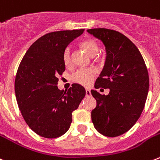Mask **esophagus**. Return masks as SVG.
<instances>
[{
  "instance_id": "1",
  "label": "esophagus",
  "mask_w": 160,
  "mask_h": 160,
  "mask_svg": "<svg viewBox=\"0 0 160 160\" xmlns=\"http://www.w3.org/2000/svg\"><path fill=\"white\" fill-rule=\"evenodd\" d=\"M85 95H86V96H91V91L89 89H85Z\"/></svg>"
}]
</instances>
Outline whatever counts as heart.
<instances>
[{"label":"heart","mask_w":160,"mask_h":160,"mask_svg":"<svg viewBox=\"0 0 160 160\" xmlns=\"http://www.w3.org/2000/svg\"><path fill=\"white\" fill-rule=\"evenodd\" d=\"M80 47L88 53L91 57H94L98 53L99 47L94 40L92 39H85L80 42ZM63 62L66 67L71 66L72 61L71 56H70V49L69 48H66L63 52ZM96 69L93 68H80L76 69L71 75H70V80L73 82L77 83L80 85H85L87 86L92 82L95 75H96Z\"/></svg>","instance_id":"heart-1"}]
</instances>
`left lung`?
<instances>
[{
    "mask_svg": "<svg viewBox=\"0 0 160 160\" xmlns=\"http://www.w3.org/2000/svg\"><path fill=\"white\" fill-rule=\"evenodd\" d=\"M87 32L102 40L107 51L95 88L110 89L107 96L91 91L96 100L91 120L100 133L118 137L128 131L142 114L149 88L148 69L138 48L122 33L107 28Z\"/></svg>",
    "mask_w": 160,
    "mask_h": 160,
    "instance_id": "8db88e82",
    "label": "left lung"
}]
</instances>
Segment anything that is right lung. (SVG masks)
I'll use <instances>...</instances> for the list:
<instances>
[{
    "label": "right lung",
    "mask_w": 160,
    "mask_h": 160,
    "mask_svg": "<svg viewBox=\"0 0 160 160\" xmlns=\"http://www.w3.org/2000/svg\"><path fill=\"white\" fill-rule=\"evenodd\" d=\"M85 29L52 32L39 38L23 56L15 79V93L22 118L30 128L46 138H56L69 130L72 112L85 96L82 85L58 89L65 70L63 52Z\"/></svg>",
    "instance_id": "1"
}]
</instances>
